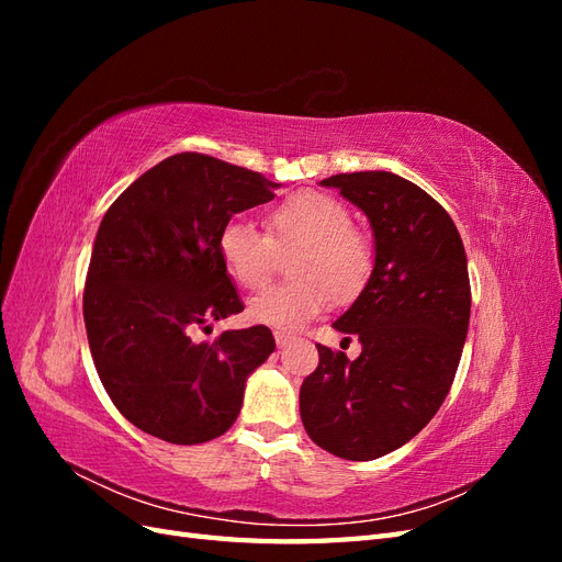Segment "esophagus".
Returning <instances> with one entry per match:
<instances>
[{
  "mask_svg": "<svg viewBox=\"0 0 562 562\" xmlns=\"http://www.w3.org/2000/svg\"><path fill=\"white\" fill-rule=\"evenodd\" d=\"M274 339H277V345H279L281 349H283V347H285L288 342H291V339H293V337H291V335H288V333H283V330H277V333H274Z\"/></svg>",
  "mask_w": 562,
  "mask_h": 562,
  "instance_id": "esophagus-1",
  "label": "esophagus"
}]
</instances>
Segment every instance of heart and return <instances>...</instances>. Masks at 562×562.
<instances>
[{
    "label": "heart",
    "instance_id": "heart-1",
    "mask_svg": "<svg viewBox=\"0 0 562 562\" xmlns=\"http://www.w3.org/2000/svg\"><path fill=\"white\" fill-rule=\"evenodd\" d=\"M267 229L269 234L232 217L217 234L220 260L246 291H260L269 281L277 248L300 244L291 260L295 279L250 302L252 323L300 330L326 312L330 295L347 300L363 285L372 250L366 236L351 227V213L339 199L314 190L295 192L271 209Z\"/></svg>",
    "mask_w": 562,
    "mask_h": 562
}]
</instances>
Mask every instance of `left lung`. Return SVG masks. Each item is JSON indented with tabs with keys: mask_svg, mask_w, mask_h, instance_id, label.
Returning <instances> with one entry per match:
<instances>
[{
	"mask_svg": "<svg viewBox=\"0 0 562 562\" xmlns=\"http://www.w3.org/2000/svg\"><path fill=\"white\" fill-rule=\"evenodd\" d=\"M359 206L375 236V265L361 295L333 328L361 356L318 349L300 386V417L323 450L351 462L394 452L443 405L462 359L471 314L467 252L436 199L389 171L321 180Z\"/></svg>",
	"mask_w": 562,
	"mask_h": 562,
	"instance_id": "obj_1",
	"label": "left lung"
}]
</instances>
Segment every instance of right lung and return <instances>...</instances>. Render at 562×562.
Listing matches in <instances>:
<instances>
[{
	"instance_id": "right-lung-1",
	"label": "right lung",
	"mask_w": 562,
	"mask_h": 562,
	"mask_svg": "<svg viewBox=\"0 0 562 562\" xmlns=\"http://www.w3.org/2000/svg\"><path fill=\"white\" fill-rule=\"evenodd\" d=\"M277 182L182 151L149 168L108 209L83 285L98 378L131 424L196 446L239 417L250 372L277 349L267 326L194 342L209 321L244 312L217 252L234 213L274 199Z\"/></svg>"
}]
</instances>
